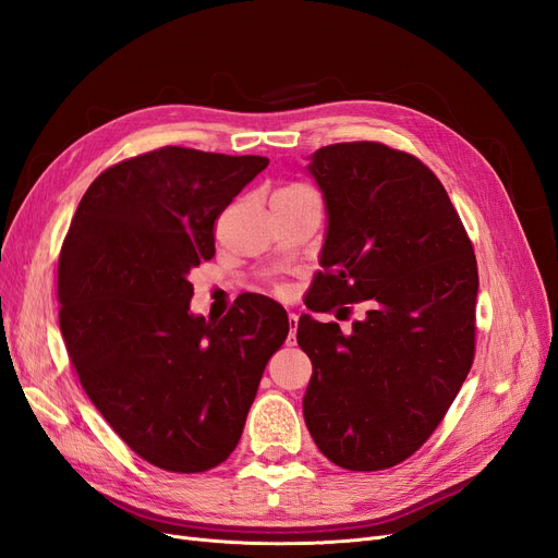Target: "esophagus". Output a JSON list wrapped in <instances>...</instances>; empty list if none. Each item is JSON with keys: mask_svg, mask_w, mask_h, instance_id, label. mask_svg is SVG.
I'll return each mask as SVG.
<instances>
[{"mask_svg": "<svg viewBox=\"0 0 558 558\" xmlns=\"http://www.w3.org/2000/svg\"><path fill=\"white\" fill-rule=\"evenodd\" d=\"M289 320H291V330H289V340H286V344H289V347H295V335H298V314H289Z\"/></svg>", "mask_w": 558, "mask_h": 558, "instance_id": "esophagus-1", "label": "esophagus"}]
</instances>
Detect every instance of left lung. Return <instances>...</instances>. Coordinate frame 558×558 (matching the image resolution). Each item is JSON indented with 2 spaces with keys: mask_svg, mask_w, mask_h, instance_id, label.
I'll return each instance as SVG.
<instances>
[{
  "mask_svg": "<svg viewBox=\"0 0 558 558\" xmlns=\"http://www.w3.org/2000/svg\"><path fill=\"white\" fill-rule=\"evenodd\" d=\"M328 234L307 307L349 318L298 320L312 361L302 412L335 465L402 463L440 426L475 361L477 260L459 211L428 167L379 142L318 148Z\"/></svg>",
  "mask_w": 558,
  "mask_h": 558,
  "instance_id": "8db88e82",
  "label": "left lung"
}]
</instances>
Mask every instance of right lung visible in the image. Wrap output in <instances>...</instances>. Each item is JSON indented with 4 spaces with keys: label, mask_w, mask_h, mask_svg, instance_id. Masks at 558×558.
Returning a JSON list of instances; mask_svg holds the SVG:
<instances>
[{
    "label": "right lung",
    "mask_w": 558,
    "mask_h": 558,
    "mask_svg": "<svg viewBox=\"0 0 558 558\" xmlns=\"http://www.w3.org/2000/svg\"><path fill=\"white\" fill-rule=\"evenodd\" d=\"M267 158L162 146L116 162L81 197L58 263L60 330L83 391L150 465L205 472L238 447L265 365L289 335L248 293L221 320L191 314V269Z\"/></svg>",
    "instance_id": "obj_1"
}]
</instances>
